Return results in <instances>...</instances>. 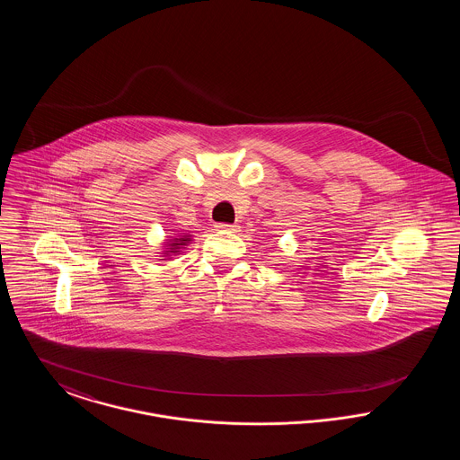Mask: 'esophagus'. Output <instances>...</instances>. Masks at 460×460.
<instances>
[{
	"instance_id": "obj_1",
	"label": "esophagus",
	"mask_w": 460,
	"mask_h": 460,
	"mask_svg": "<svg viewBox=\"0 0 460 460\" xmlns=\"http://www.w3.org/2000/svg\"><path fill=\"white\" fill-rule=\"evenodd\" d=\"M216 227L220 229V231H227V233H236L240 229L238 224H217Z\"/></svg>"
}]
</instances>
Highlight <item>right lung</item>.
I'll return each instance as SVG.
<instances>
[{"mask_svg": "<svg viewBox=\"0 0 460 460\" xmlns=\"http://www.w3.org/2000/svg\"><path fill=\"white\" fill-rule=\"evenodd\" d=\"M191 241H193V234H190V233H177L169 240H164L162 250L158 252L160 261H164V262L174 261L175 255H179Z\"/></svg>", "mask_w": 460, "mask_h": 460, "instance_id": "add662e5", "label": "right lung"}]
</instances>
